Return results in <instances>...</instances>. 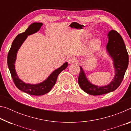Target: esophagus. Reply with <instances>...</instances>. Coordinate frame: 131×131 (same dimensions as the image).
Here are the masks:
<instances>
[{
	"instance_id": "1",
	"label": "esophagus",
	"mask_w": 131,
	"mask_h": 131,
	"mask_svg": "<svg viewBox=\"0 0 131 131\" xmlns=\"http://www.w3.org/2000/svg\"><path fill=\"white\" fill-rule=\"evenodd\" d=\"M68 63L69 64H74V63H78V60L77 58H72L69 59L68 61Z\"/></svg>"
}]
</instances>
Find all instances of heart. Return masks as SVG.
Segmentation results:
<instances>
[{
  "mask_svg": "<svg viewBox=\"0 0 131 131\" xmlns=\"http://www.w3.org/2000/svg\"><path fill=\"white\" fill-rule=\"evenodd\" d=\"M92 36V34L90 32L84 33L83 36V40H86L90 38ZM102 44V41L99 38H95L93 39L92 41L89 42L87 49V52L89 54H92L95 52L100 49Z\"/></svg>",
  "mask_w": 131,
  "mask_h": 131,
  "instance_id": "obj_1",
  "label": "heart"
}]
</instances>
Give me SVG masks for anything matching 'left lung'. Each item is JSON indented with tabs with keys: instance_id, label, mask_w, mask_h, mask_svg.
<instances>
[{
	"instance_id": "1",
	"label": "left lung",
	"mask_w": 131,
	"mask_h": 131,
	"mask_svg": "<svg viewBox=\"0 0 131 131\" xmlns=\"http://www.w3.org/2000/svg\"><path fill=\"white\" fill-rule=\"evenodd\" d=\"M107 36L108 42L106 49L113 59L115 72V75L111 82L107 86H95L89 82L85 74L84 70L82 66H80V71L79 75L78 83L81 89L89 94L102 95L116 90L121 84L127 69L129 57L121 35L115 30H111Z\"/></svg>"
}]
</instances>
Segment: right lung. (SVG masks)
<instances>
[{
  "label": "right lung",
  "instance_id": "right-lung-1",
  "mask_svg": "<svg viewBox=\"0 0 131 131\" xmlns=\"http://www.w3.org/2000/svg\"><path fill=\"white\" fill-rule=\"evenodd\" d=\"M42 24V23H34L28 27L26 31L18 34L13 41L7 56L8 68L16 87L21 91L28 94L34 95H42L50 92L57 82L59 74L62 70H65L68 65V62H66L61 67L52 72L47 79L38 84H31L26 83L18 78L15 69V62L18 49H20L24 41L27 38L28 36L38 31Z\"/></svg>",
  "mask_w": 131,
  "mask_h": 131
}]
</instances>
